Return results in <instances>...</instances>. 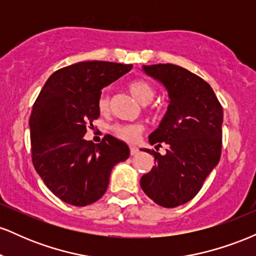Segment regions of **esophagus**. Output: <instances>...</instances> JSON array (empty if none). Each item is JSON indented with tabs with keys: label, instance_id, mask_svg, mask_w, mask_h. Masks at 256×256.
I'll list each match as a JSON object with an SVG mask.
<instances>
[{
	"label": "esophagus",
	"instance_id": "obj_1",
	"mask_svg": "<svg viewBox=\"0 0 256 256\" xmlns=\"http://www.w3.org/2000/svg\"><path fill=\"white\" fill-rule=\"evenodd\" d=\"M138 152V149L136 148V146H131L130 148V154H131V156H134V155H136Z\"/></svg>",
	"mask_w": 256,
	"mask_h": 256
}]
</instances>
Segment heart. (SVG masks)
I'll return each instance as SVG.
<instances>
[{"label":"heart","instance_id":"heart-1","mask_svg":"<svg viewBox=\"0 0 256 256\" xmlns=\"http://www.w3.org/2000/svg\"><path fill=\"white\" fill-rule=\"evenodd\" d=\"M128 91L134 100H137L140 104H148L155 98V90L152 85L146 79H136L128 84ZM98 110L101 113H106L110 110V96L106 92L100 95L98 101ZM144 128L140 124H130V125H116L113 126V132L116 137L125 142L132 143L136 142L137 138L142 134Z\"/></svg>","mask_w":256,"mask_h":256}]
</instances>
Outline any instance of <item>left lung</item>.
Instances as JSON below:
<instances>
[{
  "instance_id": "1",
  "label": "left lung",
  "mask_w": 256,
  "mask_h": 256,
  "mask_svg": "<svg viewBox=\"0 0 256 256\" xmlns=\"http://www.w3.org/2000/svg\"><path fill=\"white\" fill-rule=\"evenodd\" d=\"M164 84L170 104L160 126L149 136L155 149H142L155 158L152 171L140 178V188L155 204L178 207L192 200L222 155V107L210 85L172 64L143 66Z\"/></svg>"
}]
</instances>
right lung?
I'll return each mask as SVG.
<instances>
[{
    "label": "right lung",
    "instance_id": "add662e5",
    "mask_svg": "<svg viewBox=\"0 0 256 256\" xmlns=\"http://www.w3.org/2000/svg\"><path fill=\"white\" fill-rule=\"evenodd\" d=\"M132 64L85 61L58 70L44 84L30 116L32 162L56 198L72 206L104 196L112 168L130 155L126 143L104 136L95 144L84 134L100 116L101 90Z\"/></svg>",
    "mask_w": 256,
    "mask_h": 256
}]
</instances>
